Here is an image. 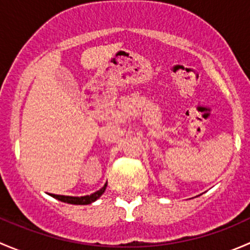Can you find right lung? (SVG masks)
<instances>
[{"mask_svg": "<svg viewBox=\"0 0 250 250\" xmlns=\"http://www.w3.org/2000/svg\"><path fill=\"white\" fill-rule=\"evenodd\" d=\"M106 186H107V183L105 184L104 186H103L102 188H100L99 191H97V192L92 193V195H87V196H82V197H72V196H62V195H53V193H50V196L54 198H57V200L62 201V202H65V203H70V204H90L92 202H94V201H97L98 198L100 197V196L103 195V193L105 192V190H106Z\"/></svg>", "mask_w": 250, "mask_h": 250, "instance_id": "right-lung-1", "label": "right lung"}]
</instances>
